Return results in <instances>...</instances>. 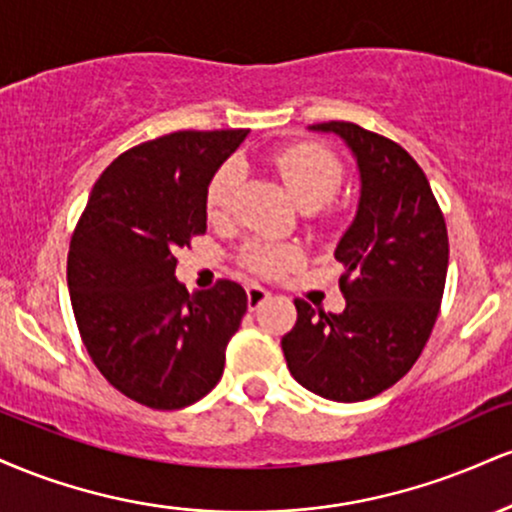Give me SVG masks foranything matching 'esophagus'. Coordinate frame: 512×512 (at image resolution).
Returning a JSON list of instances; mask_svg holds the SVG:
<instances>
[{
  "label": "esophagus",
  "instance_id": "obj_1",
  "mask_svg": "<svg viewBox=\"0 0 512 512\" xmlns=\"http://www.w3.org/2000/svg\"><path fill=\"white\" fill-rule=\"evenodd\" d=\"M269 298H272V293H269L267 289H262V286H257V284L248 286V308L250 310H257L262 303H267Z\"/></svg>",
  "mask_w": 512,
  "mask_h": 512
}]
</instances>
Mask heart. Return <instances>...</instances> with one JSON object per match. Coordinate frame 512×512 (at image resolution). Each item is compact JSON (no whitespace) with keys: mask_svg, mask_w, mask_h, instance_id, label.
I'll return each mask as SVG.
<instances>
[{"mask_svg":"<svg viewBox=\"0 0 512 512\" xmlns=\"http://www.w3.org/2000/svg\"><path fill=\"white\" fill-rule=\"evenodd\" d=\"M272 163L284 180L289 195L303 209H317L337 195L344 180V166L327 146L317 142H298L284 146L272 156ZM240 182L236 163H223L207 187L209 219H221L231 209ZM245 267L262 276H281L301 262V250L293 245L257 240L245 250Z\"/></svg>","mask_w":512,"mask_h":512,"instance_id":"obj_1","label":"heart"}]
</instances>
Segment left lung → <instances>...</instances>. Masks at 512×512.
Wrapping results in <instances>:
<instances>
[{
    "label": "left lung",
    "instance_id": "left-lung-1",
    "mask_svg": "<svg viewBox=\"0 0 512 512\" xmlns=\"http://www.w3.org/2000/svg\"><path fill=\"white\" fill-rule=\"evenodd\" d=\"M354 151L361 173L356 219L339 240L342 313L296 298L298 320L281 339L305 390L361 402L409 373L431 337L448 276V228L426 173L397 142L354 122H320Z\"/></svg>",
    "mask_w": 512,
    "mask_h": 512
}]
</instances>
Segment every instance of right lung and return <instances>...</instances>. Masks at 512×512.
Returning <instances> with one entry per match:
<instances>
[{
	"mask_svg": "<svg viewBox=\"0 0 512 512\" xmlns=\"http://www.w3.org/2000/svg\"><path fill=\"white\" fill-rule=\"evenodd\" d=\"M248 129L173 132L103 170L74 228L67 284L81 342L115 390L182 409L216 387L248 296L236 281L187 293L178 248L207 231V187Z\"/></svg>",
	"mask_w": 512,
	"mask_h": 512,
	"instance_id": "add662e5",
	"label": "right lung"
}]
</instances>
